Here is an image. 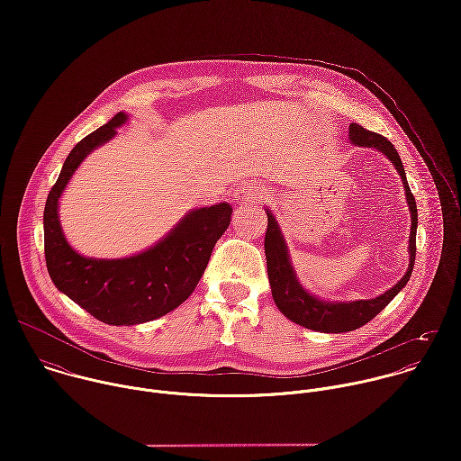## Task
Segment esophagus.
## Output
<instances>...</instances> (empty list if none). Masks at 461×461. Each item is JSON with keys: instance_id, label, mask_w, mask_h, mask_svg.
<instances>
[{"instance_id": "34e87169", "label": "esophagus", "mask_w": 461, "mask_h": 461, "mask_svg": "<svg viewBox=\"0 0 461 461\" xmlns=\"http://www.w3.org/2000/svg\"><path fill=\"white\" fill-rule=\"evenodd\" d=\"M262 196V189L255 184H244L239 185L233 193V203L237 206H249V204H257Z\"/></svg>"}]
</instances>
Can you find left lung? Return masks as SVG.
I'll list each match as a JSON object with an SVG mask.
<instances>
[{"label": "left lung", "instance_id": "obj_1", "mask_svg": "<svg viewBox=\"0 0 461 461\" xmlns=\"http://www.w3.org/2000/svg\"><path fill=\"white\" fill-rule=\"evenodd\" d=\"M348 140L352 146L357 148H374L379 153H383L393 167L398 169L405 196L409 203L411 212V237H409V270L405 276L393 285L384 294L374 297V299H357V301H326L313 294H310L299 281L295 268L292 265V257L285 240V235L281 231V226L276 219V215L267 208L268 215V230L265 237V253H267V267H268V279L272 286V295L281 310L283 315H286L290 321H294L299 326L310 328V330L322 332V334H341V332H352L357 330L359 326L366 324L370 319H374L393 297H396L405 285L409 283L414 268L416 258V230H418V208L414 194L409 187L407 175L403 162L393 148L384 137L372 133V131L365 129L363 125L350 123L348 129Z\"/></svg>", "mask_w": 461, "mask_h": 461}]
</instances>
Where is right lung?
I'll return each mask as SVG.
<instances>
[{
	"label": "right lung",
	"mask_w": 461,
	"mask_h": 461,
	"mask_svg": "<svg viewBox=\"0 0 461 461\" xmlns=\"http://www.w3.org/2000/svg\"><path fill=\"white\" fill-rule=\"evenodd\" d=\"M127 118L120 111L73 148L43 212L45 262L54 286L98 321L114 326L148 322L180 306L199 285L217 240L231 221L228 203L196 208L140 253L123 258L80 255L63 235L59 196L80 164L107 144Z\"/></svg>",
	"instance_id": "right-lung-1"
}]
</instances>
